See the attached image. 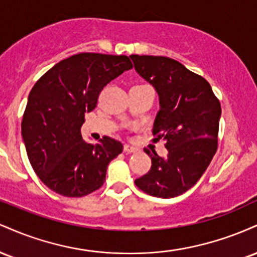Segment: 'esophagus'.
I'll return each instance as SVG.
<instances>
[{
	"mask_svg": "<svg viewBox=\"0 0 257 257\" xmlns=\"http://www.w3.org/2000/svg\"><path fill=\"white\" fill-rule=\"evenodd\" d=\"M137 151H138V147L131 146V145H128V144H125L124 145V152H126V153H133V152H137Z\"/></svg>",
	"mask_w": 257,
	"mask_h": 257,
	"instance_id": "esophagus-1",
	"label": "esophagus"
}]
</instances>
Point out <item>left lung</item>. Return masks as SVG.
<instances>
[{
    "label": "left lung",
    "instance_id": "1",
    "mask_svg": "<svg viewBox=\"0 0 257 257\" xmlns=\"http://www.w3.org/2000/svg\"><path fill=\"white\" fill-rule=\"evenodd\" d=\"M137 71L159 94V110L152 128L153 143L164 140L168 155L144 149L151 169L135 180L141 191L173 198L202 178L217 151L220 100L204 77L167 57L132 54Z\"/></svg>",
    "mask_w": 257,
    "mask_h": 257
}]
</instances>
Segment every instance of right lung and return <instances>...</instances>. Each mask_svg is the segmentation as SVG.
<instances>
[{"label":"right lung","instance_id":"1","mask_svg":"<svg viewBox=\"0 0 257 257\" xmlns=\"http://www.w3.org/2000/svg\"><path fill=\"white\" fill-rule=\"evenodd\" d=\"M131 69L126 55L79 53L54 65L32 87L22 134L35 173L52 191L83 197L104 185L122 143L102 137L95 145L87 144L81 128L105 85Z\"/></svg>","mask_w":257,"mask_h":257}]
</instances>
